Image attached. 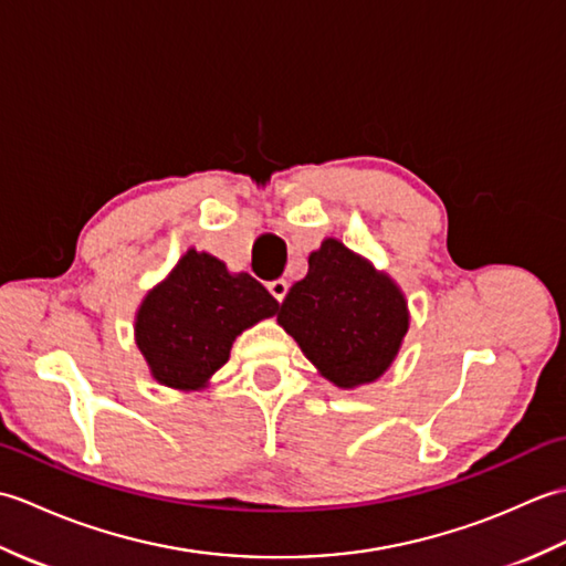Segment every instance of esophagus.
I'll list each match as a JSON object with an SVG mask.
<instances>
[{
	"label": "esophagus",
	"mask_w": 566,
	"mask_h": 566,
	"mask_svg": "<svg viewBox=\"0 0 566 566\" xmlns=\"http://www.w3.org/2000/svg\"><path fill=\"white\" fill-rule=\"evenodd\" d=\"M268 290H270V294L276 298V302L282 304L286 292H290V282H286V280H274V282L268 284Z\"/></svg>",
	"instance_id": "esophagus-1"
}]
</instances>
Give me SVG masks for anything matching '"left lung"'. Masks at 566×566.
<instances>
[{"instance_id":"8db88e82","label":"left lung","mask_w":566,"mask_h":566,"mask_svg":"<svg viewBox=\"0 0 566 566\" xmlns=\"http://www.w3.org/2000/svg\"><path fill=\"white\" fill-rule=\"evenodd\" d=\"M276 323L338 389L377 381L411 326L401 286L338 238L308 255V272L280 306Z\"/></svg>"}]
</instances>
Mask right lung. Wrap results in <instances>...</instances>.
<instances>
[{
	"instance_id": "right-lung-1",
	"label": "right lung",
	"mask_w": 566,
	"mask_h": 566,
	"mask_svg": "<svg viewBox=\"0 0 566 566\" xmlns=\"http://www.w3.org/2000/svg\"><path fill=\"white\" fill-rule=\"evenodd\" d=\"M276 311V298L255 276L231 272L211 252L189 248L143 296L134 338L155 381L199 391L228 363L238 335Z\"/></svg>"
}]
</instances>
